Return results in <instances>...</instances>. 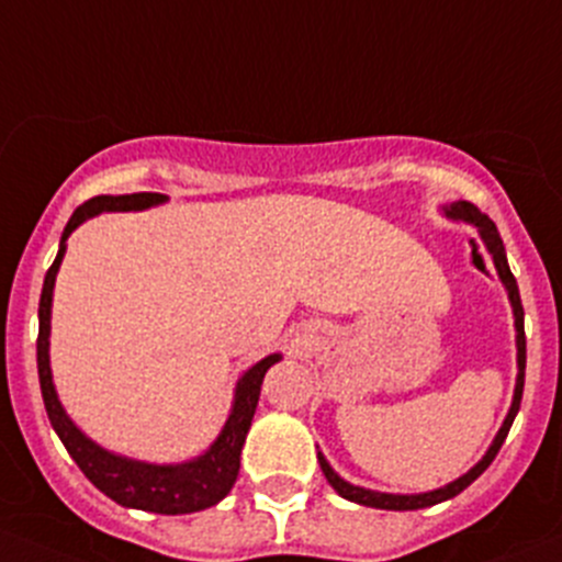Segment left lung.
I'll list each match as a JSON object with an SVG mask.
<instances>
[{
  "instance_id": "8db88e82",
  "label": "left lung",
  "mask_w": 562,
  "mask_h": 562,
  "mask_svg": "<svg viewBox=\"0 0 562 562\" xmlns=\"http://www.w3.org/2000/svg\"><path fill=\"white\" fill-rule=\"evenodd\" d=\"M446 215H448V218H453V221H467V224H472L474 229H477L480 239H483V245H485V248H488V252L493 256V263H496V271H498V277H502L504 288H507L512 312H515V330H517V384H515V397H512V408H509V413H507V418H504L502 429H498V435L493 437L488 453H485L483 459H480L477 464H474L470 472L461 474L459 480H453V483L442 485V488L429 491V493H381V491L360 488V485H351V483H347V480H344V477H338V474L333 472V467L328 464V461H325V456L317 453L319 470H323L325 477H328V483L333 485V491H338V496L349 498V502L362 504V507L405 512V509H424V507H431V504H440V502H446V498L459 496V493L464 491L467 485H472L474 480L480 477V474L488 470L491 461L496 459L498 448H502L504 440H507L509 427H512V422H515L517 411H520L522 384H526V328H522L520 291H517L515 274H512V271H509L507 252H504V243H502V237H498L496 224H493L488 215L480 213L477 207L472 205V202H464V200L453 202L451 207H446Z\"/></svg>"
}]
</instances>
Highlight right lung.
Returning a JSON list of instances; mask_svg holds the SVG:
<instances>
[{
  "label": "right lung",
  "mask_w": 562,
  "mask_h": 562,
  "mask_svg": "<svg viewBox=\"0 0 562 562\" xmlns=\"http://www.w3.org/2000/svg\"><path fill=\"white\" fill-rule=\"evenodd\" d=\"M168 200L165 194L154 191H138V194H101L79 205L66 224L64 237H60L58 256L53 267L47 269L45 285H42L40 299V336H36V368H40V386L42 400H45L47 418L53 429L58 431L60 442L85 477L95 485L98 491L106 493L116 504L131 509L157 512V515H189L218 504L226 493L232 491L234 480L239 474V453H243L245 437H248L252 413H256L258 394H261L263 375L274 362L282 360V355H269L261 362L243 373L234 390V405L224 429L215 437V442L205 453L196 459L183 461V464H146V461L125 459L92 442L77 424L66 416L58 394L53 386L50 373V306H53V288L55 274H58L60 261L66 252V239L77 229L82 221L92 218L106 211H146V207L162 205Z\"/></svg>",
  "instance_id": "right-lung-1"
}]
</instances>
